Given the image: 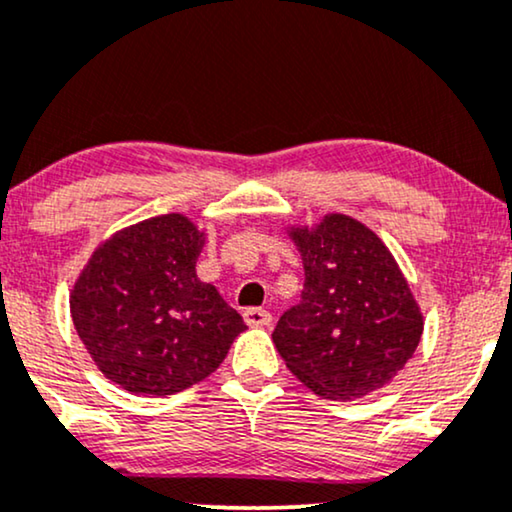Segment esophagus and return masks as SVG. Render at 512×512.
Here are the masks:
<instances>
[{
  "label": "esophagus",
  "instance_id": "obj_1",
  "mask_svg": "<svg viewBox=\"0 0 512 512\" xmlns=\"http://www.w3.org/2000/svg\"><path fill=\"white\" fill-rule=\"evenodd\" d=\"M243 319L248 323L250 328H267L271 326V314L267 309H257V307H250L243 312Z\"/></svg>",
  "mask_w": 512,
  "mask_h": 512
}]
</instances>
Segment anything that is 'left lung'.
Listing matches in <instances>:
<instances>
[{
	"mask_svg": "<svg viewBox=\"0 0 512 512\" xmlns=\"http://www.w3.org/2000/svg\"><path fill=\"white\" fill-rule=\"evenodd\" d=\"M288 236L302 255L304 290L271 338L290 373L333 401L392 383L425 321L390 248L340 212L314 226H288Z\"/></svg>",
	"mask_w": 512,
	"mask_h": 512,
	"instance_id": "obj_1",
	"label": "left lung"
}]
</instances>
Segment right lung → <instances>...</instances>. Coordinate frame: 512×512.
<instances>
[{
  "label": "right lung",
  "mask_w": 512,
  "mask_h": 512,
  "mask_svg": "<svg viewBox=\"0 0 512 512\" xmlns=\"http://www.w3.org/2000/svg\"><path fill=\"white\" fill-rule=\"evenodd\" d=\"M205 231L170 212L125 226L92 252L70 316L99 371L132 394H177L222 364L243 316L196 274Z\"/></svg>",
  "instance_id": "right-lung-1"
}]
</instances>
